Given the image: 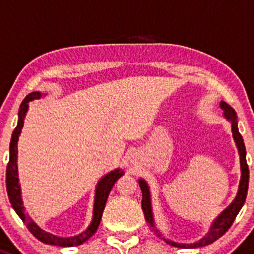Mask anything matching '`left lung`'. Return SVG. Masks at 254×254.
I'll return each mask as SVG.
<instances>
[{
	"instance_id": "8db88e82",
	"label": "left lung",
	"mask_w": 254,
	"mask_h": 254,
	"mask_svg": "<svg viewBox=\"0 0 254 254\" xmlns=\"http://www.w3.org/2000/svg\"><path fill=\"white\" fill-rule=\"evenodd\" d=\"M220 107L221 109H223V115H225L226 119L230 120L231 124H232V135H233V139H235L236 145H237L238 154H240L241 180H240V185H238V192H237V196H236V198L233 200V202L231 203V205L228 206L222 213H221V215H218V217L216 218V220H213L207 235L203 236L200 241H197V242L195 243H177V242H174V241L162 237L160 231L155 228L149 185H147V182L145 181V180L142 179L139 180L140 189H141V192H142L141 206H142V211H144V215H145V218H146L147 223L150 225V227H154V231L155 233H156L157 237H160L161 240H164L165 242L169 243L170 246H174V247L197 248V247H205V246L211 245L212 242H215V241L218 240L221 236L225 235V233L228 231V228L232 226L236 216L238 215V212H240V210L242 208L243 203H245L246 201V196H247V190H248V179H250V171H248V165H247V161H246L245 142H243L242 136H241L240 131H238L237 114H236L235 110H233L226 102H221Z\"/></svg>"
}]
</instances>
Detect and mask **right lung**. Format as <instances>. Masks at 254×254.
<instances>
[{"mask_svg":"<svg viewBox=\"0 0 254 254\" xmlns=\"http://www.w3.org/2000/svg\"><path fill=\"white\" fill-rule=\"evenodd\" d=\"M42 97V93L33 92L29 93L22 102L21 107H19L18 112V123H17L16 129L13 130V134L11 137V144H9V161L7 165L6 171V186H7V193H8L9 202H11L12 207L16 211L17 215L19 216L22 221L26 223L27 228L29 232L39 240L41 242L46 243V245H53L59 246V247H73V246H79L84 243L85 241L89 240L95 232H97L98 227H99L100 220H102L103 211H104L105 203H107L108 196H109L110 190L113 189L114 184L120 176L124 175V171L120 169L110 171L105 176H103L99 180L95 189V197H94V208H93V220L89 227L84 231V232L79 233L74 237H58L52 233L46 232L42 230L33 220L28 216V213L24 212V206L22 202L21 196V186L18 182V167H17V154H18V149H17V142H18L19 134L22 131L24 123V117L28 110V103L31 100L39 99Z\"/></svg>","mask_w":254,"mask_h":254,"instance_id":"add662e5","label":"right lung"}]
</instances>
